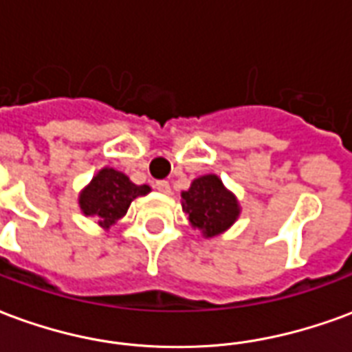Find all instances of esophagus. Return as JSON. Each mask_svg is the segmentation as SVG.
<instances>
[{"instance_id":"1","label":"esophagus","mask_w":352,"mask_h":352,"mask_svg":"<svg viewBox=\"0 0 352 352\" xmlns=\"http://www.w3.org/2000/svg\"><path fill=\"white\" fill-rule=\"evenodd\" d=\"M154 186H156V190L162 192V194H169V192H171V186H169L168 181H156Z\"/></svg>"}]
</instances>
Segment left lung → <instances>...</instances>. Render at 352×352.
Returning <instances> with one entry per match:
<instances>
[{
	"instance_id": "left-lung-1",
	"label": "left lung",
	"mask_w": 352,
	"mask_h": 352,
	"mask_svg": "<svg viewBox=\"0 0 352 352\" xmlns=\"http://www.w3.org/2000/svg\"><path fill=\"white\" fill-rule=\"evenodd\" d=\"M181 204L192 228L199 230L206 239L224 234L241 214L237 196L214 173L194 179L190 188L181 192Z\"/></svg>"
}]
</instances>
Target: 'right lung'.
<instances>
[{"mask_svg": "<svg viewBox=\"0 0 352 352\" xmlns=\"http://www.w3.org/2000/svg\"><path fill=\"white\" fill-rule=\"evenodd\" d=\"M148 192V184L131 183L126 173L105 166L79 192L80 213L96 219L101 228L109 232L118 219L128 213L131 201Z\"/></svg>", "mask_w": 352, "mask_h": 352, "instance_id": "right-lung-1", "label": "right lung"}]
</instances>
